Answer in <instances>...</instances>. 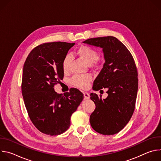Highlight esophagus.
<instances>
[{"instance_id":"esophagus-1","label":"esophagus","mask_w":161,"mask_h":161,"mask_svg":"<svg viewBox=\"0 0 161 161\" xmlns=\"http://www.w3.org/2000/svg\"><path fill=\"white\" fill-rule=\"evenodd\" d=\"M83 95H84V97H85V99H90V95H89V94L88 92H84Z\"/></svg>"}]
</instances>
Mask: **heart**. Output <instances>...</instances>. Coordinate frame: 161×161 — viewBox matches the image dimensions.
I'll use <instances>...</instances> for the list:
<instances>
[{
  "label": "heart",
  "instance_id": "heart-1",
  "mask_svg": "<svg viewBox=\"0 0 161 161\" xmlns=\"http://www.w3.org/2000/svg\"><path fill=\"white\" fill-rule=\"evenodd\" d=\"M76 54L88 65H91L98 58L97 52L94 49L86 45L80 46L76 51ZM71 62V57L70 55H67L63 60L62 69L65 73L69 71ZM91 80L92 77L90 75L75 76L71 78V83L78 88H86Z\"/></svg>",
  "mask_w": 161,
  "mask_h": 161
}]
</instances>
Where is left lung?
Wrapping results in <instances>:
<instances>
[{"mask_svg":"<svg viewBox=\"0 0 161 161\" xmlns=\"http://www.w3.org/2000/svg\"><path fill=\"white\" fill-rule=\"evenodd\" d=\"M83 42L102 48L105 60L93 90L106 88L108 97L103 99L90 94L96 104L90 117V125L100 134H117L129 122L135 108L138 79L134 60L125 46L114 37L91 38Z\"/></svg>","mask_w":161,"mask_h":161,"instance_id":"8db88e82","label":"left lung"}]
</instances>
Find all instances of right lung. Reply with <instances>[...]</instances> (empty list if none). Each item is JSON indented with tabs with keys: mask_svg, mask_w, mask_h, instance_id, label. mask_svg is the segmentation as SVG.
I'll use <instances>...</instances> for the list:
<instances>
[{
	"mask_svg": "<svg viewBox=\"0 0 161 161\" xmlns=\"http://www.w3.org/2000/svg\"><path fill=\"white\" fill-rule=\"evenodd\" d=\"M75 43H44L28 55L23 69L21 92L29 116L41 132L56 136L70 126L71 117L83 99L76 88L57 94L54 86L64 78L62 62Z\"/></svg>",
	"mask_w": 161,
	"mask_h": 161,
	"instance_id": "1",
	"label": "right lung"
}]
</instances>
